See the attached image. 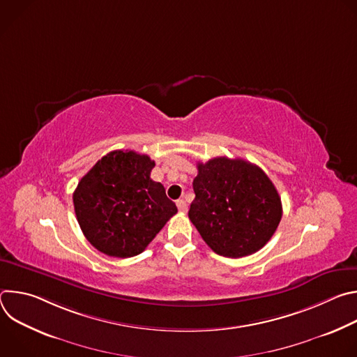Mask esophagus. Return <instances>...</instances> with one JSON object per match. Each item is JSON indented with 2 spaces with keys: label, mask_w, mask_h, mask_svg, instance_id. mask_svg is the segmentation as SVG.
<instances>
[{
  "label": "esophagus",
  "mask_w": 357,
  "mask_h": 357,
  "mask_svg": "<svg viewBox=\"0 0 357 357\" xmlns=\"http://www.w3.org/2000/svg\"><path fill=\"white\" fill-rule=\"evenodd\" d=\"M176 206H178L179 212H182V213H186V212H188V205H186L185 200H178V202H176Z\"/></svg>",
  "instance_id": "34e87169"
}]
</instances>
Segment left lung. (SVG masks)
<instances>
[{"label": "left lung", "mask_w": 357, "mask_h": 357, "mask_svg": "<svg viewBox=\"0 0 357 357\" xmlns=\"http://www.w3.org/2000/svg\"><path fill=\"white\" fill-rule=\"evenodd\" d=\"M189 219L219 256L240 259L263 248L282 218L281 197L266 172L227 157L197 162Z\"/></svg>", "instance_id": "8db88e82"}]
</instances>
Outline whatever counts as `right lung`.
<instances>
[{
	"label": "right lung",
	"mask_w": 357,
	"mask_h": 357,
	"mask_svg": "<svg viewBox=\"0 0 357 357\" xmlns=\"http://www.w3.org/2000/svg\"><path fill=\"white\" fill-rule=\"evenodd\" d=\"M155 162L135 151L109 152L80 179L73 205L84 237L110 257L142 252L178 212L149 178Z\"/></svg>",
	"instance_id": "right-lung-1"
}]
</instances>
